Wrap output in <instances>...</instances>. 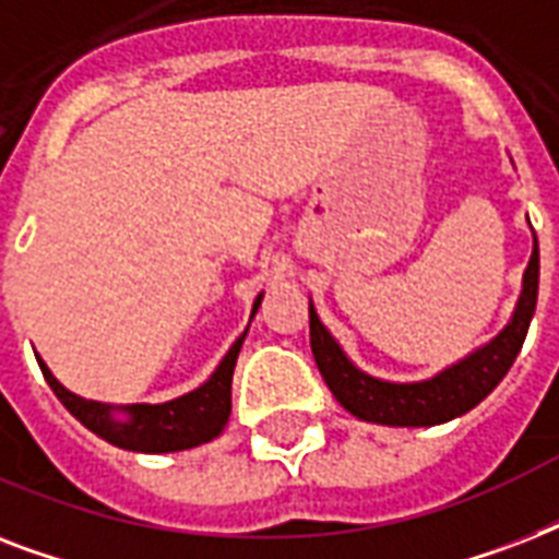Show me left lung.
Instances as JSON below:
<instances>
[{
  "label": "left lung",
  "instance_id": "obj_1",
  "mask_svg": "<svg viewBox=\"0 0 559 559\" xmlns=\"http://www.w3.org/2000/svg\"><path fill=\"white\" fill-rule=\"evenodd\" d=\"M537 289L539 243L534 237V252H531L520 305H516L511 324L473 357L426 382H382L357 371L342 354L340 345L333 342L331 333L324 331L313 307H310V348H313L316 366L322 371L328 389L350 415L389 426L447 424L452 417L478 406L502 382L504 373L511 371L513 359L528 336L534 310H537Z\"/></svg>",
  "mask_w": 559,
  "mask_h": 559
}]
</instances>
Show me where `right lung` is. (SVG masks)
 Instances as JSON below:
<instances>
[{
    "label": "right lung",
    "instance_id": "add662e5",
    "mask_svg": "<svg viewBox=\"0 0 559 559\" xmlns=\"http://www.w3.org/2000/svg\"><path fill=\"white\" fill-rule=\"evenodd\" d=\"M261 305V296L254 301L252 316ZM246 336V333H243ZM243 336L228 348L217 371L211 373L209 382H202L200 389L186 394V397L170 400L162 406H130V420L116 424L109 417V408L95 403V400H83L72 391H66L60 382L51 377L43 359H39V371L57 394V400L81 420L90 432H95L104 441L116 443L121 450L133 452H177L205 443L217 438L231 415V373H235L237 354L243 345Z\"/></svg>",
    "mask_w": 559,
    "mask_h": 559
}]
</instances>
